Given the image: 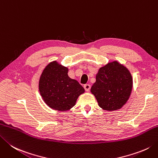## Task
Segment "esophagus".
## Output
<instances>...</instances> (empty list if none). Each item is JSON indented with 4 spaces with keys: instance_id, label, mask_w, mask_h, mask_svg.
<instances>
[{
    "instance_id": "1",
    "label": "esophagus",
    "mask_w": 158,
    "mask_h": 158,
    "mask_svg": "<svg viewBox=\"0 0 158 158\" xmlns=\"http://www.w3.org/2000/svg\"><path fill=\"white\" fill-rule=\"evenodd\" d=\"M83 88H85V91H89V89H90V88H91V86H90V85L89 84H85L84 85H83Z\"/></svg>"
}]
</instances>
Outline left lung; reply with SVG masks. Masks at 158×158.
Wrapping results in <instances>:
<instances>
[{
	"instance_id": "8db88e82",
	"label": "left lung",
	"mask_w": 158,
	"mask_h": 158,
	"mask_svg": "<svg viewBox=\"0 0 158 158\" xmlns=\"http://www.w3.org/2000/svg\"><path fill=\"white\" fill-rule=\"evenodd\" d=\"M133 80L131 73L117 61L101 68L96 75L91 92L102 109L113 111L121 108L131 94Z\"/></svg>"
}]
</instances>
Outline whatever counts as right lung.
Instances as JSON below:
<instances>
[{
	"label": "right lung",
	"mask_w": 158,
	"mask_h": 158,
	"mask_svg": "<svg viewBox=\"0 0 158 158\" xmlns=\"http://www.w3.org/2000/svg\"><path fill=\"white\" fill-rule=\"evenodd\" d=\"M69 70L57 61L48 64L40 78L39 90L43 100L52 109L66 111L76 103L85 89L68 75Z\"/></svg>",
	"instance_id": "add662e5"
}]
</instances>
